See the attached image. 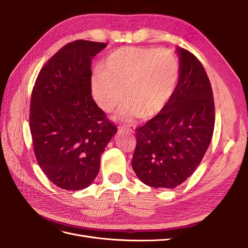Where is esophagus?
Listing matches in <instances>:
<instances>
[{"mask_svg":"<svg viewBox=\"0 0 248 248\" xmlns=\"http://www.w3.org/2000/svg\"><path fill=\"white\" fill-rule=\"evenodd\" d=\"M121 129L127 130L129 132H133L134 129H136V126H134V125H124V126H121Z\"/></svg>","mask_w":248,"mask_h":248,"instance_id":"obj_1","label":"esophagus"}]
</instances>
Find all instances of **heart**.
I'll return each instance as SVG.
<instances>
[{
  "mask_svg": "<svg viewBox=\"0 0 248 248\" xmlns=\"http://www.w3.org/2000/svg\"><path fill=\"white\" fill-rule=\"evenodd\" d=\"M179 76V60L171 50L127 46L112 51L104 60L102 71L92 78V92L103 110L112 111L126 96L128 100L122 115L147 119L168 106Z\"/></svg>",
  "mask_w": 248,
  "mask_h": 248,
  "instance_id": "b5f03b06",
  "label": "heart"
}]
</instances>
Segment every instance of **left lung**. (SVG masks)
Returning a JSON list of instances; mask_svg holds the SVG:
<instances>
[{
    "label": "left lung",
    "mask_w": 248,
    "mask_h": 248,
    "mask_svg": "<svg viewBox=\"0 0 248 248\" xmlns=\"http://www.w3.org/2000/svg\"><path fill=\"white\" fill-rule=\"evenodd\" d=\"M177 89L159 114L137 128L132 169L155 188H175L192 175L211 141L215 108L212 87L199 59L177 48Z\"/></svg>",
    "instance_id": "1"
}]
</instances>
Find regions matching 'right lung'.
Segmentation results:
<instances>
[{"label": "right lung", "mask_w": 248, "mask_h": 248, "mask_svg": "<svg viewBox=\"0 0 248 248\" xmlns=\"http://www.w3.org/2000/svg\"><path fill=\"white\" fill-rule=\"evenodd\" d=\"M107 46L67 43L42 67L33 88L30 130L36 159L65 190L84 189L94 181L101 154L117 131L91 94L92 58Z\"/></svg>", "instance_id": "obj_1"}]
</instances>
